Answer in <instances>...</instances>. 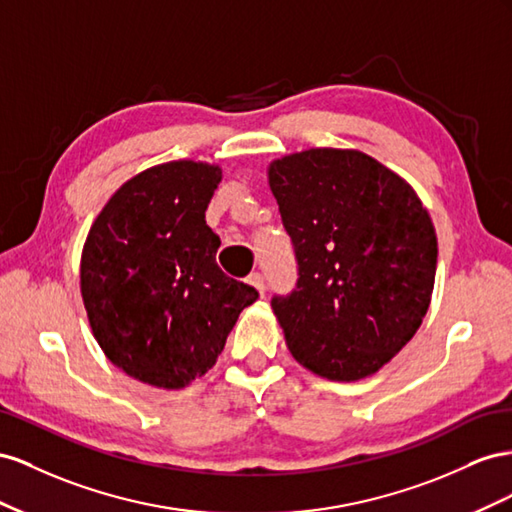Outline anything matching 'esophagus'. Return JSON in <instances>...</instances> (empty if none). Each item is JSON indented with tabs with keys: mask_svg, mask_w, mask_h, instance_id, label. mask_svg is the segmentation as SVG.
<instances>
[{
	"mask_svg": "<svg viewBox=\"0 0 512 512\" xmlns=\"http://www.w3.org/2000/svg\"><path fill=\"white\" fill-rule=\"evenodd\" d=\"M246 283L251 285V287H255L257 291H259V296H264V291H266V285H264V276H261L259 272H253L251 276H248L246 279Z\"/></svg>",
	"mask_w": 512,
	"mask_h": 512,
	"instance_id": "34e87169",
	"label": "esophagus"
}]
</instances>
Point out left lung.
I'll return each mask as SVG.
<instances>
[{
	"label": "left lung",
	"instance_id": "8db88e82",
	"mask_svg": "<svg viewBox=\"0 0 512 512\" xmlns=\"http://www.w3.org/2000/svg\"><path fill=\"white\" fill-rule=\"evenodd\" d=\"M268 184L298 259L296 289L272 298L291 356L332 382L377 373L429 311L437 238L427 208L358 150L276 158Z\"/></svg>",
	"mask_w": 512,
	"mask_h": 512
}]
</instances>
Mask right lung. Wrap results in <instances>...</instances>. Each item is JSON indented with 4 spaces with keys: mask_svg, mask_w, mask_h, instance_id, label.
<instances>
[{
    "mask_svg": "<svg viewBox=\"0 0 512 512\" xmlns=\"http://www.w3.org/2000/svg\"><path fill=\"white\" fill-rule=\"evenodd\" d=\"M223 171L171 160L111 195L81 253V298L105 356L139 382L180 390L206 375L257 291L216 266L206 225Z\"/></svg>",
    "mask_w": 512,
    "mask_h": 512,
    "instance_id": "add662e5",
    "label": "right lung"
}]
</instances>
